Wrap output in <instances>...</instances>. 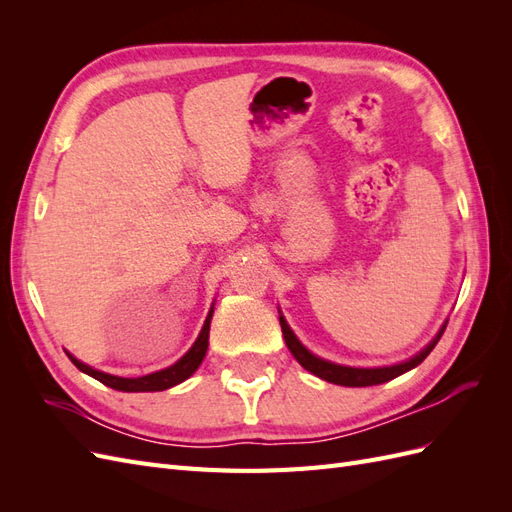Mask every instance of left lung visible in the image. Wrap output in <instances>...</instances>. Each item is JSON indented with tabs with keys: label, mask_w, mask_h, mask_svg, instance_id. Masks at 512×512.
<instances>
[{
	"label": "left lung",
	"mask_w": 512,
	"mask_h": 512,
	"mask_svg": "<svg viewBox=\"0 0 512 512\" xmlns=\"http://www.w3.org/2000/svg\"><path fill=\"white\" fill-rule=\"evenodd\" d=\"M280 324H282V333H284V339H286V346L288 350L292 352L294 359L299 361L301 367H305L307 371H312L314 376L327 380V382H333V384H339V386H374V384H382V382H389L401 374H406V371H410L412 367L421 365L427 354L436 348L438 339L442 337L446 324L440 329V333L433 337V342L423 350L418 352L416 356H412L410 361L406 363H399V365H391V367H378V369H359V367H344V365H335V363H329V361H322L318 359V356H314L309 350L303 348V344L299 342L297 337H294V333L290 331V327L286 324V320L280 316Z\"/></svg>",
	"instance_id": "left-lung-1"
}]
</instances>
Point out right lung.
Here are the masks:
<instances>
[{
	"label": "right lung",
	"instance_id": "obj_1",
	"mask_svg": "<svg viewBox=\"0 0 512 512\" xmlns=\"http://www.w3.org/2000/svg\"><path fill=\"white\" fill-rule=\"evenodd\" d=\"M211 316H213V309L209 312L205 324H203V331H200L198 339L194 342V346L185 352L181 359L170 365L162 371H153L149 376H141V378H119V376H111V374H104V371L98 369H91L89 365L76 361L70 352H66L70 356V361L79 367L83 374L91 376L100 380L102 384L111 386L115 391H123V393H151V391H166L170 386H175L183 380H188L194 371L198 369V365L203 363L207 348H209V324H211Z\"/></svg>",
	"mask_w": 512,
	"mask_h": 512
}]
</instances>
